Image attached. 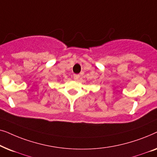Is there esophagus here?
Listing matches in <instances>:
<instances>
[{
  "label": "esophagus",
  "instance_id": "34e87169",
  "mask_svg": "<svg viewBox=\"0 0 157 157\" xmlns=\"http://www.w3.org/2000/svg\"><path fill=\"white\" fill-rule=\"evenodd\" d=\"M79 77H80V76H79V75H78V74H75V75H74V79L75 81L78 80V79L79 78Z\"/></svg>",
  "mask_w": 157,
  "mask_h": 157
}]
</instances>
